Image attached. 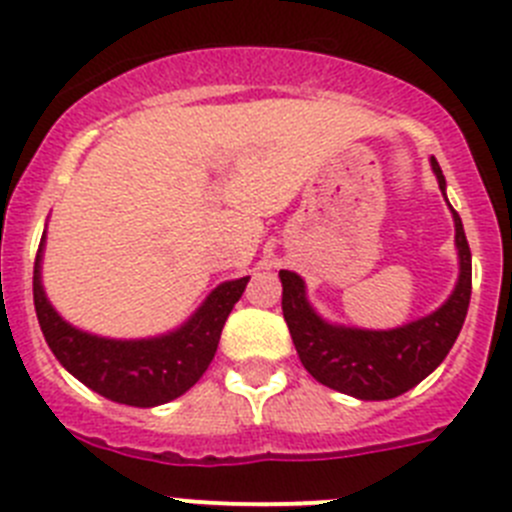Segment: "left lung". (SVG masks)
<instances>
[{
	"label": "left lung",
	"mask_w": 512,
	"mask_h": 512,
	"mask_svg": "<svg viewBox=\"0 0 512 512\" xmlns=\"http://www.w3.org/2000/svg\"><path fill=\"white\" fill-rule=\"evenodd\" d=\"M428 163L446 199L444 173L436 158ZM451 219L459 260L454 290L436 311L395 329H362L324 319L308 301L306 280L293 270H280L285 324L303 367L321 385L357 400H390L416 388L444 362L462 331L472 296V252L464 237L462 219L454 209Z\"/></svg>",
	"instance_id": "1"
}]
</instances>
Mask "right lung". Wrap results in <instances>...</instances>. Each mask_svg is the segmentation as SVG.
Returning a JSON list of instances; mask_svg holds the SVG:
<instances>
[{
	"label": "right lung",
	"mask_w": 512,
	"mask_h": 512,
	"mask_svg": "<svg viewBox=\"0 0 512 512\" xmlns=\"http://www.w3.org/2000/svg\"><path fill=\"white\" fill-rule=\"evenodd\" d=\"M45 224L32 273V296L40 329L55 359L86 388L135 408H155L191 390L209 370L224 321L242 298L250 275L224 280L176 329L142 339H112L78 329L55 311L43 285Z\"/></svg>",
	"instance_id": "1"
}]
</instances>
